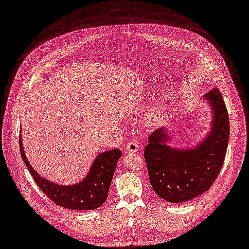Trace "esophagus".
I'll use <instances>...</instances> for the list:
<instances>
[{"label": "esophagus", "instance_id": "esophagus-1", "mask_svg": "<svg viewBox=\"0 0 249 249\" xmlns=\"http://www.w3.org/2000/svg\"><path fill=\"white\" fill-rule=\"evenodd\" d=\"M125 149H126L127 152L136 153V152H138V150H139V146H138L137 143H135V142H129V143L126 144Z\"/></svg>", "mask_w": 249, "mask_h": 249}]
</instances>
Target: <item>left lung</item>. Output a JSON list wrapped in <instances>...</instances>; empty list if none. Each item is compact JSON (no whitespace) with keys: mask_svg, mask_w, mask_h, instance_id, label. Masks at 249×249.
Here are the masks:
<instances>
[{"mask_svg":"<svg viewBox=\"0 0 249 249\" xmlns=\"http://www.w3.org/2000/svg\"><path fill=\"white\" fill-rule=\"evenodd\" d=\"M204 99L211 108V124L195 147L168 145L172 135L165 126L149 136L145 147L151 185L158 196L171 204L187 202L207 192L223 166L230 134L227 108L217 88Z\"/></svg>","mask_w":249,"mask_h":249,"instance_id":"left-lung-1","label":"left lung"}]
</instances>
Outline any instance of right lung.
I'll return each instance as SVG.
<instances>
[{
    "label": "right lung",
    "instance_id": "obj_1",
    "mask_svg": "<svg viewBox=\"0 0 249 249\" xmlns=\"http://www.w3.org/2000/svg\"><path fill=\"white\" fill-rule=\"evenodd\" d=\"M21 157L41 191L57 206L76 211L95 210L107 198L116 164L123 155L118 149L102 152L92 162L86 176L75 184L63 185L44 178L34 170L25 155L20 134Z\"/></svg>",
    "mask_w": 249,
    "mask_h": 249
}]
</instances>
